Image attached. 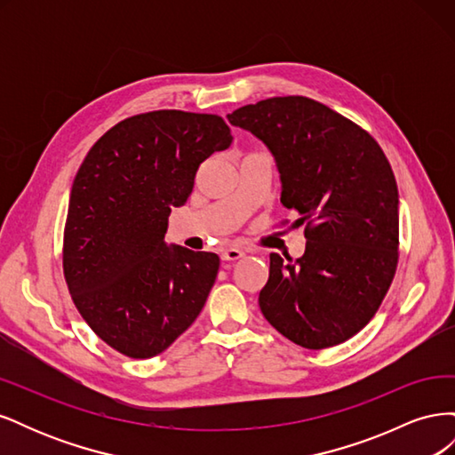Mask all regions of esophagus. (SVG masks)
<instances>
[{"label":"esophagus","mask_w":455,"mask_h":455,"mask_svg":"<svg viewBox=\"0 0 455 455\" xmlns=\"http://www.w3.org/2000/svg\"><path fill=\"white\" fill-rule=\"evenodd\" d=\"M243 256H244V251L237 249V246H229V249H226L222 252V259H226V261H235V259H239Z\"/></svg>","instance_id":"1"}]
</instances>
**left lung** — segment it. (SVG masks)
I'll use <instances>...</instances> for the list:
<instances>
[{
	"label": "left lung",
	"instance_id": "1",
	"mask_svg": "<svg viewBox=\"0 0 455 455\" xmlns=\"http://www.w3.org/2000/svg\"><path fill=\"white\" fill-rule=\"evenodd\" d=\"M277 161L281 203L306 226V252L269 254L258 304L269 324L306 349H326L370 323L398 264V189L379 144L307 96H273L228 114Z\"/></svg>",
	"mask_w": 455,
	"mask_h": 455
}]
</instances>
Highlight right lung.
Listing matches in <instances>:
<instances>
[{"label":"right lung","mask_w":455,"mask_h":455,"mask_svg":"<svg viewBox=\"0 0 455 455\" xmlns=\"http://www.w3.org/2000/svg\"><path fill=\"white\" fill-rule=\"evenodd\" d=\"M229 144L220 116L156 109L119 121L81 163L64 226V279L79 315L117 353L156 356L201 313L220 258L167 246L164 233L199 164Z\"/></svg>","instance_id":"right-lung-1"}]
</instances>
